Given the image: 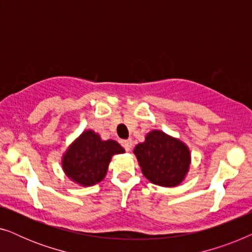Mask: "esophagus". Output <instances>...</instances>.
<instances>
[{
  "mask_svg": "<svg viewBox=\"0 0 252 252\" xmlns=\"http://www.w3.org/2000/svg\"><path fill=\"white\" fill-rule=\"evenodd\" d=\"M123 146H124V148H125L126 151H130V150H132V147H133L132 140H125L123 142Z\"/></svg>",
  "mask_w": 252,
  "mask_h": 252,
  "instance_id": "esophagus-1",
  "label": "esophagus"
}]
</instances>
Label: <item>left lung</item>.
<instances>
[{"label": "left lung", "instance_id": "8db88e82", "mask_svg": "<svg viewBox=\"0 0 252 252\" xmlns=\"http://www.w3.org/2000/svg\"><path fill=\"white\" fill-rule=\"evenodd\" d=\"M141 171L151 184L177 187L185 180L191 163L187 144L163 130L153 129L133 150Z\"/></svg>", "mask_w": 252, "mask_h": 252}]
</instances>
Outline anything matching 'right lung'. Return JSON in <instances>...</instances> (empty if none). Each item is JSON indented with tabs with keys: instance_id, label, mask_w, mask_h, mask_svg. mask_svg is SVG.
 <instances>
[{
	"instance_id": "obj_1",
	"label": "right lung",
	"mask_w": 252,
	"mask_h": 252,
	"mask_svg": "<svg viewBox=\"0 0 252 252\" xmlns=\"http://www.w3.org/2000/svg\"><path fill=\"white\" fill-rule=\"evenodd\" d=\"M125 149L115 140H102L93 129H86L62 156L66 177L81 187H91L105 178L112 156Z\"/></svg>"
}]
</instances>
